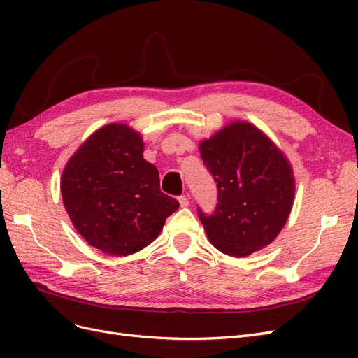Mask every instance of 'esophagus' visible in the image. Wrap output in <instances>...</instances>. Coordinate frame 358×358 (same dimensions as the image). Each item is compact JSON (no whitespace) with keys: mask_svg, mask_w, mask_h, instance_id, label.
<instances>
[{"mask_svg":"<svg viewBox=\"0 0 358 358\" xmlns=\"http://www.w3.org/2000/svg\"><path fill=\"white\" fill-rule=\"evenodd\" d=\"M178 200H179L180 208H188V206H189V199L187 196H180Z\"/></svg>","mask_w":358,"mask_h":358,"instance_id":"1","label":"esophagus"}]
</instances>
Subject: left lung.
I'll return each instance as SVG.
<instances>
[{"label": "left lung", "instance_id": "left-lung-1", "mask_svg": "<svg viewBox=\"0 0 358 358\" xmlns=\"http://www.w3.org/2000/svg\"><path fill=\"white\" fill-rule=\"evenodd\" d=\"M200 155L218 187L212 215L199 209L210 243L222 254L246 257L272 243L284 229L296 180L288 158L262 129L234 121L200 143Z\"/></svg>", "mask_w": 358, "mask_h": 358}]
</instances>
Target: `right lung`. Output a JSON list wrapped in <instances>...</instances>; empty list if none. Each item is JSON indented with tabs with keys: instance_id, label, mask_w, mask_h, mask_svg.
<instances>
[{
	"instance_id": "obj_1",
	"label": "right lung",
	"mask_w": 358,
	"mask_h": 358,
	"mask_svg": "<svg viewBox=\"0 0 358 358\" xmlns=\"http://www.w3.org/2000/svg\"><path fill=\"white\" fill-rule=\"evenodd\" d=\"M143 138L127 124L92 133L62 170L61 196L74 229L91 246L124 257L152 243L179 201L159 189Z\"/></svg>"
}]
</instances>
